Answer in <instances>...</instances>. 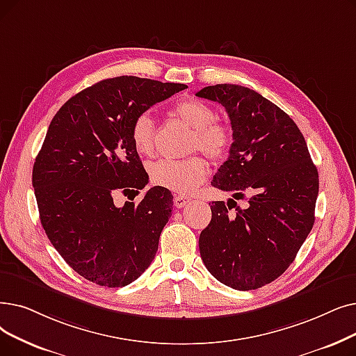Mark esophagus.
I'll list each match as a JSON object with an SVG mask.
<instances>
[{
	"mask_svg": "<svg viewBox=\"0 0 356 356\" xmlns=\"http://www.w3.org/2000/svg\"><path fill=\"white\" fill-rule=\"evenodd\" d=\"M173 202H175L176 208H184L188 204H191V199L188 196H183V195H175Z\"/></svg>",
	"mask_w": 356,
	"mask_h": 356,
	"instance_id": "34e87169",
	"label": "esophagus"
}]
</instances>
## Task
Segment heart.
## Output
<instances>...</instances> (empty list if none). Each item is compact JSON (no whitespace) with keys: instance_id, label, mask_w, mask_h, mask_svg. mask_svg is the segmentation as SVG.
<instances>
[{"instance_id":"b5f03b06","label":"heart","mask_w":356,"mask_h":356,"mask_svg":"<svg viewBox=\"0 0 356 356\" xmlns=\"http://www.w3.org/2000/svg\"><path fill=\"white\" fill-rule=\"evenodd\" d=\"M168 116L181 122L193 131L191 151H202L213 160L221 161L228 156L233 145V131L224 123L216 122V112L204 102L184 99L168 111ZM156 128L149 115H138L131 125V143L141 156H149L154 151ZM151 181L156 186L175 193H189L202 184L209 173L208 161L200 156L184 160H159L148 167Z\"/></svg>"}]
</instances>
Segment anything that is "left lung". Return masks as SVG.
I'll return each instance as SVG.
<instances>
[{
    "instance_id": "8db88e82",
    "label": "left lung",
    "mask_w": 356,
    "mask_h": 356,
    "mask_svg": "<svg viewBox=\"0 0 356 356\" xmlns=\"http://www.w3.org/2000/svg\"><path fill=\"white\" fill-rule=\"evenodd\" d=\"M196 96L224 106L233 128L228 160L211 181L233 199L212 202L211 222L199 236L200 257L221 284L257 289L288 269L310 234L317 168L296 122L257 91L216 84ZM245 194L250 205L241 210L235 199ZM231 207L236 216L227 213Z\"/></svg>"
}]
</instances>
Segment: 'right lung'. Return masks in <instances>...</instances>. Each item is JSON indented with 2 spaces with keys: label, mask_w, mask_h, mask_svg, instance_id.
<instances>
[{
  "label": "right lung",
  "mask_w": 356,
  "mask_h": 356,
  "mask_svg": "<svg viewBox=\"0 0 356 356\" xmlns=\"http://www.w3.org/2000/svg\"><path fill=\"white\" fill-rule=\"evenodd\" d=\"M184 88L115 76L72 96L51 122L32 175L40 222L56 252L92 284L134 282L159 250L173 195L154 186L120 208L113 196L129 197L148 183L131 143L134 119Z\"/></svg>",
  "instance_id": "add662e5"
}]
</instances>
